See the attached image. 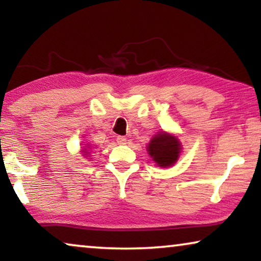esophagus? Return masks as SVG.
Instances as JSON below:
<instances>
[{"mask_svg":"<svg viewBox=\"0 0 261 261\" xmlns=\"http://www.w3.org/2000/svg\"><path fill=\"white\" fill-rule=\"evenodd\" d=\"M116 141H117V144H119V145H124L127 142V139L124 137H117Z\"/></svg>","mask_w":261,"mask_h":261,"instance_id":"esophagus-1","label":"esophagus"}]
</instances>
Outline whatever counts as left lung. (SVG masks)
<instances>
[{
	"label": "left lung",
	"mask_w": 261,
	"mask_h": 261,
	"mask_svg": "<svg viewBox=\"0 0 261 261\" xmlns=\"http://www.w3.org/2000/svg\"><path fill=\"white\" fill-rule=\"evenodd\" d=\"M147 151L156 165L167 167L177 162L180 153V144L176 137L167 133H160L152 139Z\"/></svg>",
	"instance_id": "obj_1"
}]
</instances>
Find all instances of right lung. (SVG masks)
Wrapping results in <instances>:
<instances>
[{"mask_svg":"<svg viewBox=\"0 0 261 261\" xmlns=\"http://www.w3.org/2000/svg\"><path fill=\"white\" fill-rule=\"evenodd\" d=\"M83 152H84V151H83Z\"/></svg>","mask_w":261,"mask_h":261,"instance_id":"add662e5","label":"right lung"}]
</instances>
